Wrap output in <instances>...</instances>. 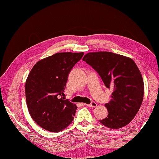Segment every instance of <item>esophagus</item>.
I'll list each match as a JSON object with an SVG mask.
<instances>
[{"label":"esophagus","instance_id":"obj_1","mask_svg":"<svg viewBox=\"0 0 159 159\" xmlns=\"http://www.w3.org/2000/svg\"><path fill=\"white\" fill-rule=\"evenodd\" d=\"M84 105H86V106L90 107H95L97 106V103H96L95 102H91L90 104H84Z\"/></svg>","mask_w":159,"mask_h":159}]
</instances>
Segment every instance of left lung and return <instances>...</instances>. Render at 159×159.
<instances>
[{"label": "left lung", "mask_w": 159, "mask_h": 159, "mask_svg": "<svg viewBox=\"0 0 159 159\" xmlns=\"http://www.w3.org/2000/svg\"><path fill=\"white\" fill-rule=\"evenodd\" d=\"M95 70L107 88L113 93L105 105L107 117L100 120L111 129L126 126L139 111L144 95V82L140 70L131 58L110 52H89L83 57Z\"/></svg>", "instance_id": "left-lung-1"}]
</instances>
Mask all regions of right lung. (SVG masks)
<instances>
[{
    "instance_id": "1",
    "label": "right lung",
    "mask_w": 159,
    "mask_h": 159,
    "mask_svg": "<svg viewBox=\"0 0 159 159\" xmlns=\"http://www.w3.org/2000/svg\"><path fill=\"white\" fill-rule=\"evenodd\" d=\"M84 52H60L38 61L28 74L26 100L30 116L38 125L59 132L72 122L77 106L64 100L68 75Z\"/></svg>"
}]
</instances>
